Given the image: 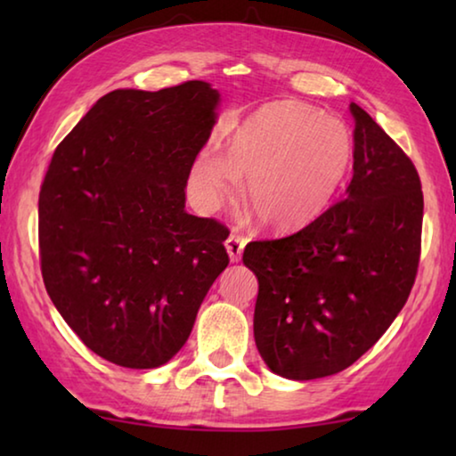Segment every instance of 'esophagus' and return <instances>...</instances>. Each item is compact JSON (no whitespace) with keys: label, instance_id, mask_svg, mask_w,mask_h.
I'll return each mask as SVG.
<instances>
[{"label":"esophagus","instance_id":"1","mask_svg":"<svg viewBox=\"0 0 456 456\" xmlns=\"http://www.w3.org/2000/svg\"><path fill=\"white\" fill-rule=\"evenodd\" d=\"M225 247H227V253H229L231 261H233V264H237V261H241V256H243L245 237H241V235H235V233H231V235L227 237Z\"/></svg>","mask_w":456,"mask_h":456}]
</instances>
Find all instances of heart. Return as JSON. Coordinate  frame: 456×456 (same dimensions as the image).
Masks as SVG:
<instances>
[{
  "mask_svg": "<svg viewBox=\"0 0 456 456\" xmlns=\"http://www.w3.org/2000/svg\"><path fill=\"white\" fill-rule=\"evenodd\" d=\"M354 159V136L342 118L310 104L280 100L257 108L233 130L229 152L209 146L191 168V187L205 211L245 200L261 225L288 231L328 205Z\"/></svg>",
  "mask_w": 456,
  "mask_h": 456,
  "instance_id": "b5f03b06",
  "label": "heart"
}]
</instances>
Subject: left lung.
I'll use <instances>...</instances> for the list:
<instances>
[{
  "instance_id": "left-lung-1",
  "label": "left lung",
  "mask_w": 456,
  "mask_h": 456,
  "mask_svg": "<svg viewBox=\"0 0 456 456\" xmlns=\"http://www.w3.org/2000/svg\"><path fill=\"white\" fill-rule=\"evenodd\" d=\"M354 176L296 233L247 243L256 344L269 370L314 380L352 366L403 310L420 261L424 199L406 152L350 104Z\"/></svg>"
}]
</instances>
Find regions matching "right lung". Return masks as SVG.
<instances>
[{"instance_id": "obj_1", "label": "right lung", "mask_w": 456, "mask_h": 456, "mask_svg": "<svg viewBox=\"0 0 456 456\" xmlns=\"http://www.w3.org/2000/svg\"><path fill=\"white\" fill-rule=\"evenodd\" d=\"M217 104L200 80L114 90L53 151L37 203L44 285L76 336L112 364L171 360L229 265L227 227L184 211Z\"/></svg>"}]
</instances>
